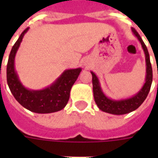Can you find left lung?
<instances>
[{
    "mask_svg": "<svg viewBox=\"0 0 158 158\" xmlns=\"http://www.w3.org/2000/svg\"><path fill=\"white\" fill-rule=\"evenodd\" d=\"M133 33L138 38L141 43L143 51H144L145 56H146V64H147V75H146V82L142 89L138 93L135 97L126 100H120V101H114L107 98L102 92L100 84L97 76L94 73L91 72L93 75V90H94V97L95 102L99 107V109L103 110L105 112L114 114V115H123L127 114L133 110H136L141 104L144 102L147 98L148 94L150 91V88L152 82V69L150 62L149 54L146 45L142 40V38L138 33L135 28H132Z\"/></svg>",
    "mask_w": 158,
    "mask_h": 158,
    "instance_id": "left-lung-1",
    "label": "left lung"
}]
</instances>
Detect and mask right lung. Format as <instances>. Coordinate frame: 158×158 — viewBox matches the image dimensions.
<instances>
[{"instance_id": "1", "label": "right lung", "mask_w": 158, "mask_h": 158, "mask_svg": "<svg viewBox=\"0 0 158 158\" xmlns=\"http://www.w3.org/2000/svg\"><path fill=\"white\" fill-rule=\"evenodd\" d=\"M27 31L28 28L21 33L9 56L6 78L10 90L19 103L33 112L43 114L60 110L69 101L70 89L81 72V69L79 68L65 70L56 83L43 90L31 91L26 89L20 84L15 71L14 61L16 52Z\"/></svg>"}]
</instances>
